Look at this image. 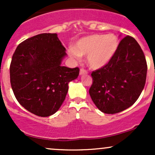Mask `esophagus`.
<instances>
[{
  "label": "esophagus",
  "instance_id": "34e87169",
  "mask_svg": "<svg viewBox=\"0 0 155 155\" xmlns=\"http://www.w3.org/2000/svg\"><path fill=\"white\" fill-rule=\"evenodd\" d=\"M88 74V71L87 70H85L84 68H81L80 69V75H84V74Z\"/></svg>",
  "mask_w": 155,
  "mask_h": 155
}]
</instances>
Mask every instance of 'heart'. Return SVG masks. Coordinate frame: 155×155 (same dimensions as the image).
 <instances>
[{"instance_id":"1","label":"heart","mask_w":155,"mask_h":155,"mask_svg":"<svg viewBox=\"0 0 155 155\" xmlns=\"http://www.w3.org/2000/svg\"><path fill=\"white\" fill-rule=\"evenodd\" d=\"M119 47V39L113 33L92 34L79 39L74 48L68 49L71 58H79L87 55V63L92 68L98 69L105 66Z\"/></svg>"}]
</instances>
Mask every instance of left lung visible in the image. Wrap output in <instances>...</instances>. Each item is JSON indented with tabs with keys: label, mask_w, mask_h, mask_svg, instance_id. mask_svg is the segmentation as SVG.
I'll return each instance as SVG.
<instances>
[{
	"label": "left lung",
	"mask_w": 155,
	"mask_h": 155,
	"mask_svg": "<svg viewBox=\"0 0 155 155\" xmlns=\"http://www.w3.org/2000/svg\"><path fill=\"white\" fill-rule=\"evenodd\" d=\"M144 53L134 38L121 40L113 58L92 72L89 93L100 111L114 114L129 108L138 100L147 79Z\"/></svg>",
	"instance_id": "8db88e82"
}]
</instances>
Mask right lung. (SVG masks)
Masks as SVG:
<instances>
[{
	"mask_svg": "<svg viewBox=\"0 0 155 155\" xmlns=\"http://www.w3.org/2000/svg\"><path fill=\"white\" fill-rule=\"evenodd\" d=\"M66 55L56 33H41L17 46L10 64V82L21 106L36 116L49 117L59 109L68 83L79 68L62 66Z\"/></svg>",
	"mask_w": 155,
	"mask_h": 155,
	"instance_id": "add662e5",
	"label": "right lung"
}]
</instances>
